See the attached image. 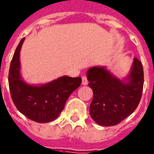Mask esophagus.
<instances>
[{
    "label": "esophagus",
    "mask_w": 154,
    "mask_h": 154,
    "mask_svg": "<svg viewBox=\"0 0 154 154\" xmlns=\"http://www.w3.org/2000/svg\"><path fill=\"white\" fill-rule=\"evenodd\" d=\"M88 79H87V77L86 76H83L82 77V85H88Z\"/></svg>",
    "instance_id": "esophagus-1"
}]
</instances>
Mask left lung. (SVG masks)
Here are the masks:
<instances>
[{"instance_id":"1","label":"left lung","mask_w":154,"mask_h":154,"mask_svg":"<svg viewBox=\"0 0 154 154\" xmlns=\"http://www.w3.org/2000/svg\"><path fill=\"white\" fill-rule=\"evenodd\" d=\"M88 86L93 91L90 116L97 124L115 126L134 112L142 97L144 73L142 62L134 58L131 72L119 79L104 66L87 71Z\"/></svg>"}]
</instances>
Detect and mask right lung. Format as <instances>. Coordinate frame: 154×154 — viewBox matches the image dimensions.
Returning a JSON list of instances; mask_svg holds the SVG:
<instances>
[{
    "label": "right lung",
    "mask_w": 154,
    "mask_h": 154,
    "mask_svg": "<svg viewBox=\"0 0 154 154\" xmlns=\"http://www.w3.org/2000/svg\"><path fill=\"white\" fill-rule=\"evenodd\" d=\"M25 38L20 40L12 57L8 85L12 101L20 113L35 122L54 121L64 109L71 93L81 84V77L62 76L43 85H29L20 75V53Z\"/></svg>",
    "instance_id": "right-lung-1"
}]
</instances>
